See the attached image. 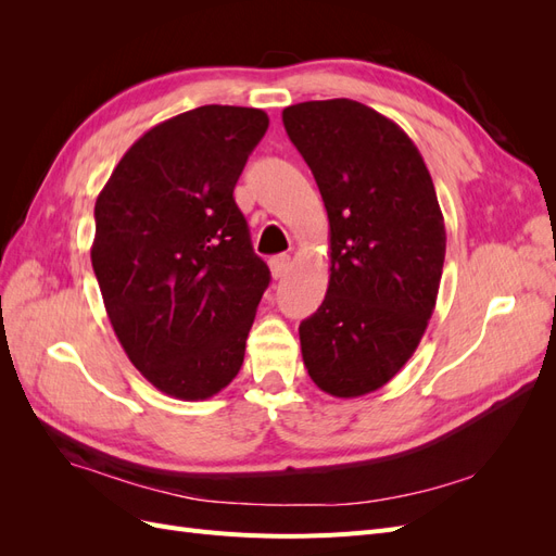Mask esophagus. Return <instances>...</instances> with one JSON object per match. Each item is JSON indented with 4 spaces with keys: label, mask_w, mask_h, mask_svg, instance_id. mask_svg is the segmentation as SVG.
<instances>
[{
    "label": "esophagus",
    "mask_w": 556,
    "mask_h": 556,
    "mask_svg": "<svg viewBox=\"0 0 556 556\" xmlns=\"http://www.w3.org/2000/svg\"><path fill=\"white\" fill-rule=\"evenodd\" d=\"M268 266H271V276L278 280L282 276H288V271L292 268V260H290V255H278L268 262Z\"/></svg>",
    "instance_id": "esophagus-1"
}]
</instances>
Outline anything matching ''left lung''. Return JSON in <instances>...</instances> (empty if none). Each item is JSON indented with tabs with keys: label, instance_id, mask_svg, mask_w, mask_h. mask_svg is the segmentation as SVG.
Listing matches in <instances>:
<instances>
[{
	"label": "left lung",
	"instance_id": "obj_1",
	"mask_svg": "<svg viewBox=\"0 0 556 556\" xmlns=\"http://www.w3.org/2000/svg\"><path fill=\"white\" fill-rule=\"evenodd\" d=\"M329 215V288L299 325L319 390L355 399L406 364L435 308L445 223L427 164L390 117L352 99L282 111Z\"/></svg>",
	"mask_w": 556,
	"mask_h": 556
}]
</instances>
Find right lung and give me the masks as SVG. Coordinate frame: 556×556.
Segmentation results:
<instances>
[{
	"label": "right lung",
	"mask_w": 556,
	"mask_h": 556,
	"mask_svg": "<svg viewBox=\"0 0 556 556\" xmlns=\"http://www.w3.org/2000/svg\"><path fill=\"white\" fill-rule=\"evenodd\" d=\"M268 115L199 106L117 162L94 204L92 268L117 341L160 392L204 401L237 378L268 266L233 188Z\"/></svg>",
	"instance_id": "obj_1"
}]
</instances>
